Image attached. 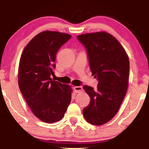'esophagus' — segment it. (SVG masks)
<instances>
[{
	"instance_id": "34e87169",
	"label": "esophagus",
	"mask_w": 149,
	"mask_h": 149,
	"mask_svg": "<svg viewBox=\"0 0 149 149\" xmlns=\"http://www.w3.org/2000/svg\"><path fill=\"white\" fill-rule=\"evenodd\" d=\"M74 91L76 93H79L81 91H82V87L81 86H74Z\"/></svg>"
}]
</instances>
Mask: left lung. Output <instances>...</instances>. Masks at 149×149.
<instances>
[{
	"label": "left lung",
	"mask_w": 149,
	"mask_h": 149,
	"mask_svg": "<svg viewBox=\"0 0 149 149\" xmlns=\"http://www.w3.org/2000/svg\"><path fill=\"white\" fill-rule=\"evenodd\" d=\"M86 49L92 75L98 81L97 87L84 85L90 102L83 114L88 123L103 125L119 111L128 87L130 61L119 41L104 32L77 36Z\"/></svg>",
	"instance_id": "obj_1"
}]
</instances>
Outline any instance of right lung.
<instances>
[{
	"label": "right lung",
	"instance_id": "1",
	"mask_svg": "<svg viewBox=\"0 0 149 149\" xmlns=\"http://www.w3.org/2000/svg\"><path fill=\"white\" fill-rule=\"evenodd\" d=\"M70 38L59 32H40L28 42L20 58L19 89L34 115L45 123L62 119L70 103V86L50 77L57 53Z\"/></svg>",
	"mask_w": 149,
	"mask_h": 149
}]
</instances>
